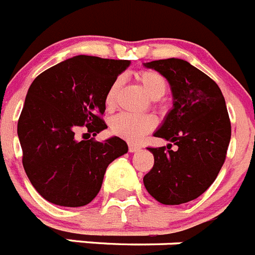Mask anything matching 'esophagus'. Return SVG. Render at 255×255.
I'll list each match as a JSON object with an SVG mask.
<instances>
[{
    "label": "esophagus",
    "instance_id": "34e87169",
    "mask_svg": "<svg viewBox=\"0 0 255 255\" xmlns=\"http://www.w3.org/2000/svg\"><path fill=\"white\" fill-rule=\"evenodd\" d=\"M139 149H140V147L138 144H135V143H129V152L134 153V152H138Z\"/></svg>",
    "mask_w": 255,
    "mask_h": 255
}]
</instances>
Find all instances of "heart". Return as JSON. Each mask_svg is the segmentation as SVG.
<instances>
[{"instance_id": "obj_1", "label": "heart", "mask_w": 255, "mask_h": 255, "mask_svg": "<svg viewBox=\"0 0 255 255\" xmlns=\"http://www.w3.org/2000/svg\"><path fill=\"white\" fill-rule=\"evenodd\" d=\"M135 78L138 80L144 90L153 99L161 98L166 93L167 81L164 76L152 69H142L136 72ZM121 86V80L116 78L110 88L107 89L104 95V104L107 108H113L116 104V98L119 89ZM156 119L151 115H134V113H120L111 120V131L120 138L138 142L145 134L154 129Z\"/></svg>"}]
</instances>
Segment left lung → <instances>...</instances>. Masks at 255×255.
<instances>
[{
	"mask_svg": "<svg viewBox=\"0 0 255 255\" xmlns=\"http://www.w3.org/2000/svg\"><path fill=\"white\" fill-rule=\"evenodd\" d=\"M144 67L166 78L174 102L153 134L170 143L148 148L154 164L143 183L158 202L179 205L205 192L225 164L231 139L225 97L212 78L183 59L153 60Z\"/></svg>",
	"mask_w": 255,
	"mask_h": 255,
	"instance_id": "8db88e82",
	"label": "left lung"
}]
</instances>
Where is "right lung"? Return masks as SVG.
Here are the masks:
<instances>
[{
    "label": "right lung",
    "instance_id": "add662e5",
    "mask_svg": "<svg viewBox=\"0 0 255 255\" xmlns=\"http://www.w3.org/2000/svg\"><path fill=\"white\" fill-rule=\"evenodd\" d=\"M129 60L77 55L46 69L28 89L18 121L23 166L32 186L55 205H88L101 191L108 165L128 152L119 136L78 140L86 128L107 129L104 95ZM90 136V135H89Z\"/></svg>",
    "mask_w": 255,
    "mask_h": 255
}]
</instances>
